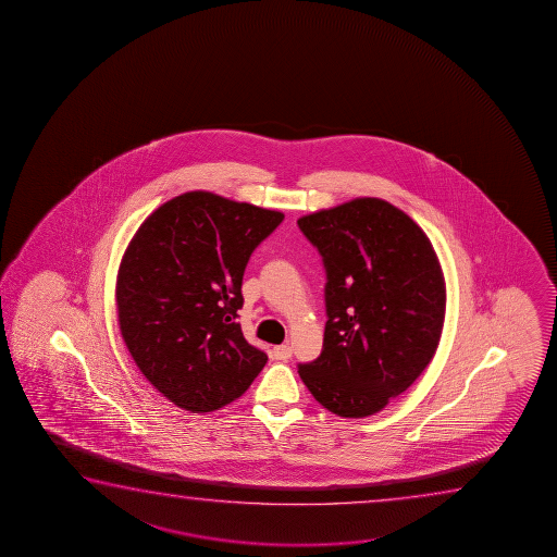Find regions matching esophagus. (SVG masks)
I'll return each instance as SVG.
<instances>
[{"mask_svg":"<svg viewBox=\"0 0 557 557\" xmlns=\"http://www.w3.org/2000/svg\"><path fill=\"white\" fill-rule=\"evenodd\" d=\"M272 354H274L275 359L287 361V359H290V356H293V350H290L289 344H280V346H275Z\"/></svg>","mask_w":557,"mask_h":557,"instance_id":"esophagus-1","label":"esophagus"}]
</instances>
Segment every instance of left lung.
I'll list each match as a JSON object with an SVG mask.
<instances>
[{
	"mask_svg": "<svg viewBox=\"0 0 557 557\" xmlns=\"http://www.w3.org/2000/svg\"><path fill=\"white\" fill-rule=\"evenodd\" d=\"M298 228L327 274L323 350L298 374L327 411L363 419L434 358L445 318L440 260L419 224L384 199L306 214Z\"/></svg>",
	"mask_w": 557,
	"mask_h": 557,
	"instance_id": "obj_1",
	"label": "left lung"
}]
</instances>
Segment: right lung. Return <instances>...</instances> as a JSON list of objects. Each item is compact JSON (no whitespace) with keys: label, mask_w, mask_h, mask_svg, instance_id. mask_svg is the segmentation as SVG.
<instances>
[{"label":"right lung","mask_w":557,"mask_h":557,"mask_svg":"<svg viewBox=\"0 0 557 557\" xmlns=\"http://www.w3.org/2000/svg\"><path fill=\"white\" fill-rule=\"evenodd\" d=\"M282 221L280 211L186 191L131 239L115 283L120 331L140 373L176 407L216 411L267 366L236 320L245 267Z\"/></svg>","instance_id":"1"}]
</instances>
